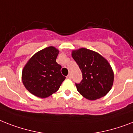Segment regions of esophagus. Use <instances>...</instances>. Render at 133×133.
I'll list each match as a JSON object with an SVG mask.
<instances>
[{
    "instance_id": "esophagus-1",
    "label": "esophagus",
    "mask_w": 133,
    "mask_h": 133,
    "mask_svg": "<svg viewBox=\"0 0 133 133\" xmlns=\"http://www.w3.org/2000/svg\"><path fill=\"white\" fill-rule=\"evenodd\" d=\"M67 78H69V79H70V78H71V74H69L67 76Z\"/></svg>"
}]
</instances>
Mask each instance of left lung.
Segmentation results:
<instances>
[{
	"mask_svg": "<svg viewBox=\"0 0 133 133\" xmlns=\"http://www.w3.org/2000/svg\"><path fill=\"white\" fill-rule=\"evenodd\" d=\"M72 56L83 74L81 82L76 83L78 91L89 100L107 94L114 81V73L109 61L97 52L85 48L73 50Z\"/></svg>",
	"mask_w": 133,
	"mask_h": 133,
	"instance_id": "left-lung-1",
	"label": "left lung"
}]
</instances>
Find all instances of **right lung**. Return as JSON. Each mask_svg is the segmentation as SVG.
Masks as SVG:
<instances>
[{
	"mask_svg": "<svg viewBox=\"0 0 133 133\" xmlns=\"http://www.w3.org/2000/svg\"><path fill=\"white\" fill-rule=\"evenodd\" d=\"M59 50L54 46L41 50L29 59L22 73L23 85L37 97H49L59 89L65 77L56 62Z\"/></svg>",
	"mask_w": 133,
	"mask_h": 133,
	"instance_id": "obj_1",
	"label": "right lung"
}]
</instances>
